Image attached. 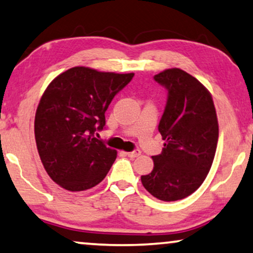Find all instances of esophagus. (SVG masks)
<instances>
[{
	"label": "esophagus",
	"mask_w": 253,
	"mask_h": 253,
	"mask_svg": "<svg viewBox=\"0 0 253 253\" xmlns=\"http://www.w3.org/2000/svg\"><path fill=\"white\" fill-rule=\"evenodd\" d=\"M125 154L128 156V157L135 158V157H138V156L141 155V151L140 150H134V151H130V152H125Z\"/></svg>",
	"instance_id": "34e87169"
}]
</instances>
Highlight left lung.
<instances>
[{
  "mask_svg": "<svg viewBox=\"0 0 253 253\" xmlns=\"http://www.w3.org/2000/svg\"><path fill=\"white\" fill-rule=\"evenodd\" d=\"M155 80L169 97L158 130L165 141L161 155L152 156L154 169L142 175L143 187L164 202L195 193L211 169L219 137V124L211 92L186 71L167 69Z\"/></svg>",
  "mask_w": 253,
  "mask_h": 253,
  "instance_id": "1",
  "label": "left lung"
}]
</instances>
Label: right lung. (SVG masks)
<instances>
[{"label": "right lung", "instance_id": "add662e5", "mask_svg": "<svg viewBox=\"0 0 253 253\" xmlns=\"http://www.w3.org/2000/svg\"><path fill=\"white\" fill-rule=\"evenodd\" d=\"M133 77L76 66L45 88L35 113V142L45 172L58 186L84 191L106 176L117 150L95 133L104 127L112 98Z\"/></svg>", "mask_w": 253, "mask_h": 253}]
</instances>
